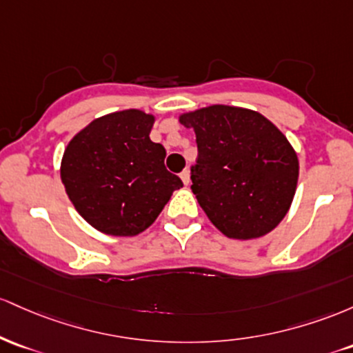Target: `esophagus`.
Listing matches in <instances>:
<instances>
[{"label":"esophagus","instance_id":"esophagus-1","mask_svg":"<svg viewBox=\"0 0 353 353\" xmlns=\"http://www.w3.org/2000/svg\"><path fill=\"white\" fill-rule=\"evenodd\" d=\"M180 178H181V181H183L185 185H190V172H188V170H183V172L180 173Z\"/></svg>","mask_w":353,"mask_h":353}]
</instances>
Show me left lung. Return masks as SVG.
Returning <instances> with one entry per match:
<instances>
[{"label": "left lung", "mask_w": 353, "mask_h": 353, "mask_svg": "<svg viewBox=\"0 0 353 353\" xmlns=\"http://www.w3.org/2000/svg\"><path fill=\"white\" fill-rule=\"evenodd\" d=\"M196 134L192 192L230 239H259L282 221L294 200L299 160L285 134L252 110L213 105L181 114Z\"/></svg>", "instance_id": "8db88e82"}]
</instances>
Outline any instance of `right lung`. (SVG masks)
I'll return each mask as SVG.
<instances>
[{
  "label": "right lung",
  "instance_id": "add662e5",
  "mask_svg": "<svg viewBox=\"0 0 353 353\" xmlns=\"http://www.w3.org/2000/svg\"><path fill=\"white\" fill-rule=\"evenodd\" d=\"M152 114L123 110L91 121L70 141L61 181L74 208L106 235L146 230L181 180L165 166L163 145L150 140Z\"/></svg>",
  "mask_w": 353,
  "mask_h": 353
}]
</instances>
